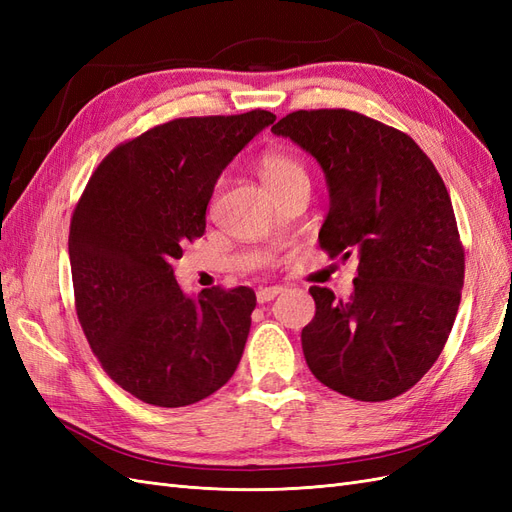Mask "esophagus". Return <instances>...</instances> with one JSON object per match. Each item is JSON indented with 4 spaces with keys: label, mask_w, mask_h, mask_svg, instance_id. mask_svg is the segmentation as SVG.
Instances as JSON below:
<instances>
[{
    "label": "esophagus",
    "mask_w": 512,
    "mask_h": 512,
    "mask_svg": "<svg viewBox=\"0 0 512 512\" xmlns=\"http://www.w3.org/2000/svg\"><path fill=\"white\" fill-rule=\"evenodd\" d=\"M280 292H282V286H267V288H260V290L256 292V299H258V303H269V301H273Z\"/></svg>",
    "instance_id": "obj_1"
}]
</instances>
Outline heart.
I'll return each instance as SVG.
<instances>
[{
    "instance_id": "heart-1",
    "label": "heart",
    "mask_w": 512,
    "mask_h": 512,
    "mask_svg": "<svg viewBox=\"0 0 512 512\" xmlns=\"http://www.w3.org/2000/svg\"><path fill=\"white\" fill-rule=\"evenodd\" d=\"M260 175L273 194L282 192L288 185L297 181H307L305 166L297 158H292L282 151H269L262 156Z\"/></svg>"
}]
</instances>
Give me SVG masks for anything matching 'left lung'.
I'll return each mask as SVG.
<instances>
[{"mask_svg": "<svg viewBox=\"0 0 512 512\" xmlns=\"http://www.w3.org/2000/svg\"><path fill=\"white\" fill-rule=\"evenodd\" d=\"M271 132L307 151L327 179L322 250L359 258L348 301L309 288L307 367L359 401L406 393L438 361L461 301L463 247L442 177L408 134L346 108L290 113Z\"/></svg>", "mask_w": 512, "mask_h": 512, "instance_id": "obj_1", "label": "left lung"}]
</instances>
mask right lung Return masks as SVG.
Here are the masks:
<instances>
[{
  "instance_id": "obj_1",
  "label": "right lung",
  "mask_w": 512,
  "mask_h": 512,
  "mask_svg": "<svg viewBox=\"0 0 512 512\" xmlns=\"http://www.w3.org/2000/svg\"><path fill=\"white\" fill-rule=\"evenodd\" d=\"M273 121L269 111H250L162 123L108 153L74 209L76 314L106 374L145 404H196L241 361L254 290L190 297L173 262L205 235L222 170Z\"/></svg>"
}]
</instances>
